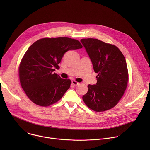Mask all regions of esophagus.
Here are the masks:
<instances>
[{
  "label": "esophagus",
  "mask_w": 150,
  "mask_h": 150,
  "mask_svg": "<svg viewBox=\"0 0 150 150\" xmlns=\"http://www.w3.org/2000/svg\"><path fill=\"white\" fill-rule=\"evenodd\" d=\"M72 83L74 85H75V86H76V85H79V83L78 82H76V81H72Z\"/></svg>",
  "instance_id": "1"
}]
</instances>
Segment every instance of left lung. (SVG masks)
I'll list each match as a JSON object with an SVG mask.
<instances>
[{
	"label": "left lung",
	"mask_w": 150,
	"mask_h": 150,
	"mask_svg": "<svg viewBox=\"0 0 150 150\" xmlns=\"http://www.w3.org/2000/svg\"><path fill=\"white\" fill-rule=\"evenodd\" d=\"M98 75L96 85H88L82 100L90 109L100 112L116 105L126 90L129 74L125 58L116 46L96 38H82Z\"/></svg>",
	"instance_id": "1"
}]
</instances>
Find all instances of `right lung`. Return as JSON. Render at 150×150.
<instances>
[{
	"label": "right lung",
	"mask_w": 150,
	"mask_h": 150,
	"mask_svg": "<svg viewBox=\"0 0 150 150\" xmlns=\"http://www.w3.org/2000/svg\"><path fill=\"white\" fill-rule=\"evenodd\" d=\"M82 47L77 40L59 37L39 39L28 49L18 71L21 87L32 102L47 107L62 98L71 81L61 78L54 71L67 51Z\"/></svg>",
	"instance_id": "1"
}]
</instances>
